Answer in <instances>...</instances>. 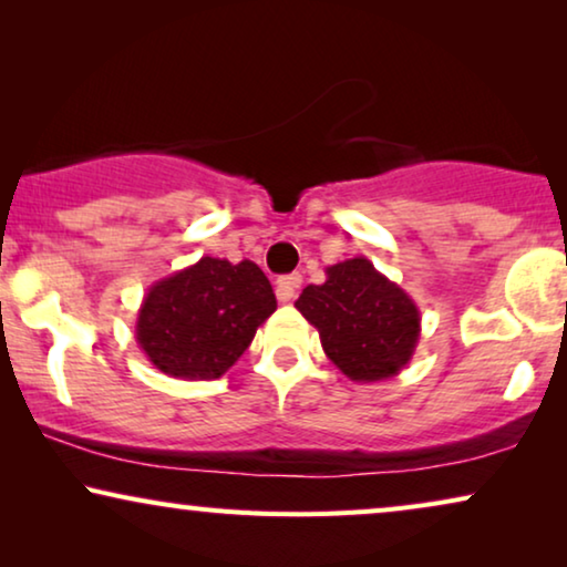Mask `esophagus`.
Returning <instances> with one entry per match:
<instances>
[{
  "label": "esophagus",
  "instance_id": "esophagus-1",
  "mask_svg": "<svg viewBox=\"0 0 567 567\" xmlns=\"http://www.w3.org/2000/svg\"><path fill=\"white\" fill-rule=\"evenodd\" d=\"M299 286H301V276L299 274L278 278V281H276V297H278V301H291L293 297H297Z\"/></svg>",
  "mask_w": 567,
  "mask_h": 567
}]
</instances>
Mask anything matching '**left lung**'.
<instances>
[{
  "mask_svg": "<svg viewBox=\"0 0 567 567\" xmlns=\"http://www.w3.org/2000/svg\"><path fill=\"white\" fill-rule=\"evenodd\" d=\"M324 276L301 291L297 309L320 332L328 359L353 382L398 377L421 338L415 301L363 255L328 266Z\"/></svg>",
  "mask_w": 567,
  "mask_h": 567,
  "instance_id": "8db88e82",
  "label": "left lung"
}]
</instances>
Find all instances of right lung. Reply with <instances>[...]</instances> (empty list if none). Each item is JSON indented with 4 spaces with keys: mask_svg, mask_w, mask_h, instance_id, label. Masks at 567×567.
Segmentation results:
<instances>
[{
    "mask_svg": "<svg viewBox=\"0 0 567 567\" xmlns=\"http://www.w3.org/2000/svg\"><path fill=\"white\" fill-rule=\"evenodd\" d=\"M276 312V293L252 260L200 258L150 286L138 307L136 343L154 369L175 379H219Z\"/></svg>",
    "mask_w": 567,
    "mask_h": 567,
    "instance_id": "1",
    "label": "right lung"
}]
</instances>
